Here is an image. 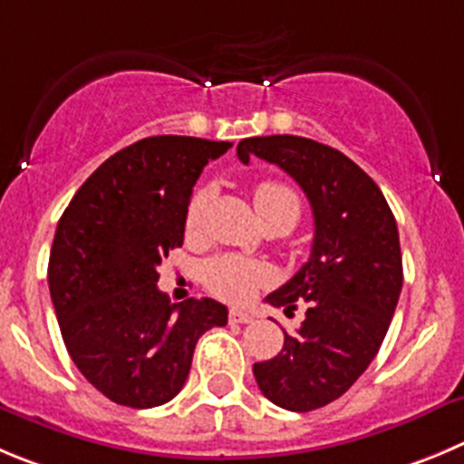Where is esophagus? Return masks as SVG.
<instances>
[{
    "label": "esophagus",
    "instance_id": "34e87169",
    "mask_svg": "<svg viewBox=\"0 0 464 464\" xmlns=\"http://www.w3.org/2000/svg\"><path fill=\"white\" fill-rule=\"evenodd\" d=\"M252 320H254V315L246 314V311H242V309L228 311V323L231 324H246V323H252Z\"/></svg>",
    "mask_w": 464,
    "mask_h": 464
}]
</instances>
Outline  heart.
Instances as JSON below:
<instances>
[{"mask_svg": "<svg viewBox=\"0 0 464 464\" xmlns=\"http://www.w3.org/2000/svg\"><path fill=\"white\" fill-rule=\"evenodd\" d=\"M206 201L208 189H198L189 201L188 215H185V227L189 233L201 222ZM254 206H256L261 222L284 219V222L291 224V228L295 227L302 212V201L295 189L284 183H275V180H266V183H258L254 188ZM201 276L212 295L222 297L227 302H245L270 279V272L263 263L254 261V258L237 256V254H219V256H212L203 263Z\"/></svg>", "mask_w": 464, "mask_h": 464, "instance_id": "b5f03b06", "label": "heart"}]
</instances>
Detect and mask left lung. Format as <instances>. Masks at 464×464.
I'll list each match as a JSON object with an SVG mask.
<instances>
[{"label": "left lung", "instance_id": "obj_1", "mask_svg": "<svg viewBox=\"0 0 464 464\" xmlns=\"http://www.w3.org/2000/svg\"><path fill=\"white\" fill-rule=\"evenodd\" d=\"M252 155L293 176L315 224L309 261L266 297L285 315L304 302V323L254 378L275 405L311 412L343 396L382 345L402 288L396 219L369 173L332 146L272 134L237 144L240 162Z\"/></svg>", "mask_w": 464, "mask_h": 464}]
</instances>
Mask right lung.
I'll list each match as a JSON object with an SVG mask.
<instances>
[{
  "label": "right lung",
  "instance_id": "add662e5",
  "mask_svg": "<svg viewBox=\"0 0 464 464\" xmlns=\"http://www.w3.org/2000/svg\"><path fill=\"white\" fill-rule=\"evenodd\" d=\"M231 149L160 134L134 141L84 180L56 224L47 284L80 373L110 401L158 408L183 389L203 332L224 327L210 297L171 304L158 266L183 245L203 167Z\"/></svg>",
  "mask_w": 464,
  "mask_h": 464
}]
</instances>
